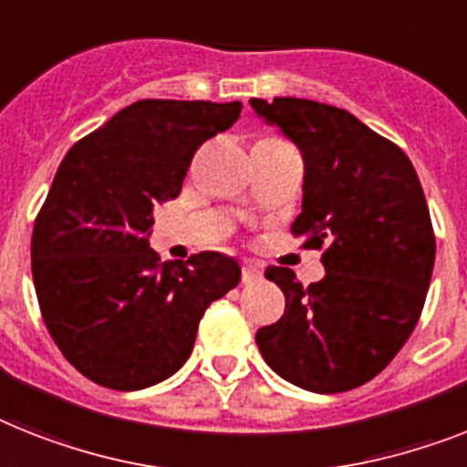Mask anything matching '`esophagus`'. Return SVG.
<instances>
[{
  "label": "esophagus",
  "instance_id": "esophagus-1",
  "mask_svg": "<svg viewBox=\"0 0 467 467\" xmlns=\"http://www.w3.org/2000/svg\"><path fill=\"white\" fill-rule=\"evenodd\" d=\"M262 279V269L257 267L255 262H245L243 265V284H255Z\"/></svg>",
  "mask_w": 467,
  "mask_h": 467
}]
</instances>
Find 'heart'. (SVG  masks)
I'll return each instance as SVG.
<instances>
[{
  "label": "heart",
  "mask_w": 467,
  "mask_h": 467,
  "mask_svg": "<svg viewBox=\"0 0 467 467\" xmlns=\"http://www.w3.org/2000/svg\"><path fill=\"white\" fill-rule=\"evenodd\" d=\"M265 140H279V138H265Z\"/></svg>",
  "instance_id": "obj_1"
}]
</instances>
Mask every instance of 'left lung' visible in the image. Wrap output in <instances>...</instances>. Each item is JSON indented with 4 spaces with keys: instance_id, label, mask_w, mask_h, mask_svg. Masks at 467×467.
<instances>
[{
    "instance_id": "8db88e82",
    "label": "left lung",
    "mask_w": 467,
    "mask_h": 467,
    "mask_svg": "<svg viewBox=\"0 0 467 467\" xmlns=\"http://www.w3.org/2000/svg\"><path fill=\"white\" fill-rule=\"evenodd\" d=\"M250 104L298 145L303 212L291 231L325 250L327 272L303 286L288 267H267L286 310L257 329V348L296 387L348 391L379 375L418 325L437 253L425 192L406 152L346 109L300 98Z\"/></svg>"
}]
</instances>
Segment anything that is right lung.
<instances>
[{
    "mask_svg": "<svg viewBox=\"0 0 467 467\" xmlns=\"http://www.w3.org/2000/svg\"><path fill=\"white\" fill-rule=\"evenodd\" d=\"M241 102L140 99L61 160L33 226V281L49 337L99 387L138 391L191 356L212 300L241 281L236 260L160 262L152 210L181 192L192 155L231 129Z\"/></svg>",
    "mask_w": 467,
    "mask_h": 467,
    "instance_id": "obj_1",
    "label": "right lung"
}]
</instances>
